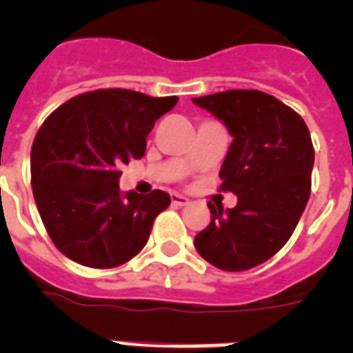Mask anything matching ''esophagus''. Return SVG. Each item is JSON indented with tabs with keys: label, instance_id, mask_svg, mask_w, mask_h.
<instances>
[{
	"label": "esophagus",
	"instance_id": "1",
	"mask_svg": "<svg viewBox=\"0 0 353 353\" xmlns=\"http://www.w3.org/2000/svg\"><path fill=\"white\" fill-rule=\"evenodd\" d=\"M172 203L183 207V205L188 203V199L185 196H181V194H172Z\"/></svg>",
	"mask_w": 353,
	"mask_h": 353
}]
</instances>
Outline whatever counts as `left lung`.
I'll return each instance as SVG.
<instances>
[{
	"mask_svg": "<svg viewBox=\"0 0 353 353\" xmlns=\"http://www.w3.org/2000/svg\"><path fill=\"white\" fill-rule=\"evenodd\" d=\"M223 121L232 143L220 170V190L238 196L234 209L209 203L210 223L196 251L223 271H247L290 240L312 192L315 161L304 119L258 90H229L192 99Z\"/></svg>",
	"mask_w": 353,
	"mask_h": 353,
	"instance_id": "left-lung-1",
	"label": "left lung"
}]
</instances>
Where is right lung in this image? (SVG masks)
<instances>
[{"label": "right lung", "instance_id": "add662e5", "mask_svg": "<svg viewBox=\"0 0 353 353\" xmlns=\"http://www.w3.org/2000/svg\"><path fill=\"white\" fill-rule=\"evenodd\" d=\"M176 104L177 97L110 88L73 97L43 121L30 150V185L47 234L62 254L112 269L146 245L170 196H122L121 166L143 157L155 121Z\"/></svg>", "mask_w": 353, "mask_h": 353}]
</instances>
